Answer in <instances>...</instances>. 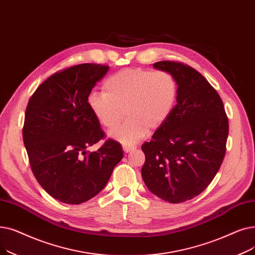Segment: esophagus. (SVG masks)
<instances>
[{"mask_svg":"<svg viewBox=\"0 0 255 255\" xmlns=\"http://www.w3.org/2000/svg\"><path fill=\"white\" fill-rule=\"evenodd\" d=\"M124 150L126 151V152H129V151H131L132 149H135L136 147L135 146H129V145H124Z\"/></svg>","mask_w":255,"mask_h":255,"instance_id":"esophagus-1","label":"esophagus"}]
</instances>
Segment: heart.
Instances as JSON below:
<instances>
[{
	"instance_id": "obj_1",
	"label": "heart",
	"mask_w": 255,
	"mask_h": 255,
	"mask_svg": "<svg viewBox=\"0 0 255 255\" xmlns=\"http://www.w3.org/2000/svg\"><path fill=\"white\" fill-rule=\"evenodd\" d=\"M104 93L88 98L90 111L111 136L125 145L142 140L148 130L160 128L171 115L178 86L175 78L165 70L126 68L105 80Z\"/></svg>"
}]
</instances>
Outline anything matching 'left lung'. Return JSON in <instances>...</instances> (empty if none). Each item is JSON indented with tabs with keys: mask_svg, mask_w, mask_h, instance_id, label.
Masks as SVG:
<instances>
[{
	"mask_svg": "<svg viewBox=\"0 0 255 255\" xmlns=\"http://www.w3.org/2000/svg\"><path fill=\"white\" fill-rule=\"evenodd\" d=\"M178 86L176 105L149 142L142 145L141 174L151 193L170 203L204 191L223 162L228 118L220 95L200 72L176 61L155 62Z\"/></svg>",
	"mask_w": 255,
	"mask_h": 255,
	"instance_id": "obj_1",
	"label": "left lung"
}]
</instances>
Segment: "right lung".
Returning a JSON list of instances; mask_svg holds the SVG:
<instances>
[{"label": "right lung", "mask_w": 255, "mask_h": 255, "mask_svg": "<svg viewBox=\"0 0 255 255\" xmlns=\"http://www.w3.org/2000/svg\"><path fill=\"white\" fill-rule=\"evenodd\" d=\"M108 70V65L84 63L57 71L28 103L22 139L31 169L39 185L61 202L80 204L98 195L124 156L112 139L87 150L106 138L88 96Z\"/></svg>", "instance_id": "right-lung-1"}]
</instances>
